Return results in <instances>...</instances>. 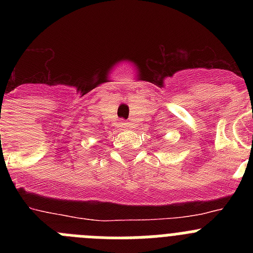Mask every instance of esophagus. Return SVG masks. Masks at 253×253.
<instances>
[{
	"instance_id": "1",
	"label": "esophagus",
	"mask_w": 253,
	"mask_h": 253,
	"mask_svg": "<svg viewBox=\"0 0 253 253\" xmlns=\"http://www.w3.org/2000/svg\"><path fill=\"white\" fill-rule=\"evenodd\" d=\"M124 125H125V124H122V126H124Z\"/></svg>"
}]
</instances>
